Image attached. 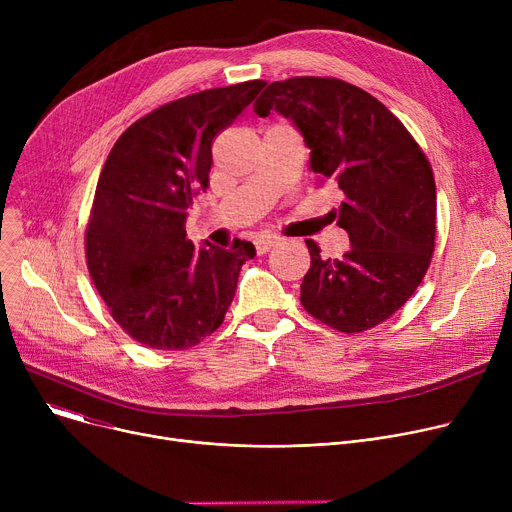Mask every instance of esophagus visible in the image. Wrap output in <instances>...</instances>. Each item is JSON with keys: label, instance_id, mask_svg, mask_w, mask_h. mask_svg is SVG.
<instances>
[{"label": "esophagus", "instance_id": "34e87169", "mask_svg": "<svg viewBox=\"0 0 512 512\" xmlns=\"http://www.w3.org/2000/svg\"><path fill=\"white\" fill-rule=\"evenodd\" d=\"M278 242H280V236H276V234H261V236L255 238V249H257L259 255H263V253L270 251L272 247H276Z\"/></svg>", "mask_w": 512, "mask_h": 512}]
</instances>
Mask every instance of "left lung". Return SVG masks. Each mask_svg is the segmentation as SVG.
<instances>
[{"mask_svg":"<svg viewBox=\"0 0 512 512\" xmlns=\"http://www.w3.org/2000/svg\"><path fill=\"white\" fill-rule=\"evenodd\" d=\"M253 110L288 118L311 151V172L342 191L330 215L346 230L351 251L321 259L307 240L303 307L346 334L382 324L411 299L432 261L436 182L427 157L384 103L338 78L278 80Z\"/></svg>","mask_w":512,"mask_h":512,"instance_id":"left-lung-1","label":"left lung"}]
</instances>
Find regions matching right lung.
Returning a JSON list of instances; mask_svg holds the SVG:
<instances>
[{
  "instance_id": "add662e5",
  "label": "right lung",
  "mask_w": 512,
  "mask_h": 512,
  "mask_svg": "<svg viewBox=\"0 0 512 512\" xmlns=\"http://www.w3.org/2000/svg\"><path fill=\"white\" fill-rule=\"evenodd\" d=\"M263 80L186 95L128 126L107 155L87 226V265L118 326L157 351H184L222 326L249 240L199 249L186 238L193 197L209 186L211 143Z\"/></svg>"
}]
</instances>
